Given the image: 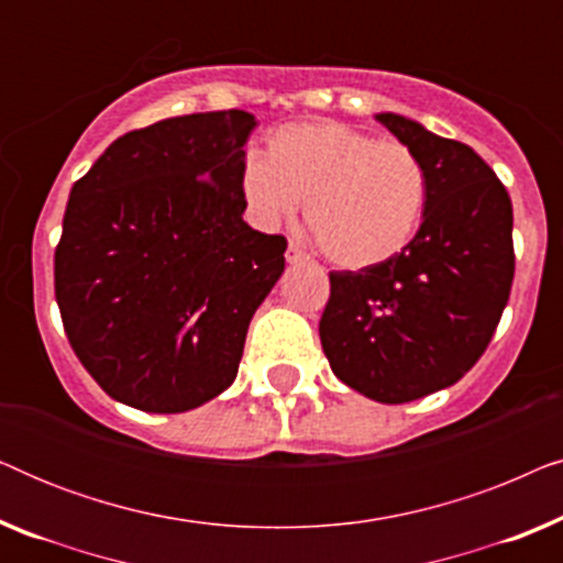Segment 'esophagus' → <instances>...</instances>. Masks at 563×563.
Here are the masks:
<instances>
[{
    "label": "esophagus",
    "mask_w": 563,
    "mask_h": 563,
    "mask_svg": "<svg viewBox=\"0 0 563 563\" xmlns=\"http://www.w3.org/2000/svg\"><path fill=\"white\" fill-rule=\"evenodd\" d=\"M284 258H287V264H291V266L305 264V261H307L305 251L299 249V245H295V243H289V245H287V253H284Z\"/></svg>",
    "instance_id": "34e87169"
}]
</instances>
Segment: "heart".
Segmentation results:
<instances>
[{
  "label": "heart",
  "mask_w": 563,
  "mask_h": 563,
  "mask_svg": "<svg viewBox=\"0 0 563 563\" xmlns=\"http://www.w3.org/2000/svg\"><path fill=\"white\" fill-rule=\"evenodd\" d=\"M266 153L268 161L249 156L241 172L253 218L276 225L307 199V225L335 266H382L418 235L428 174L407 145L310 120L274 130Z\"/></svg>",
  "instance_id": "b5f03b06"
}]
</instances>
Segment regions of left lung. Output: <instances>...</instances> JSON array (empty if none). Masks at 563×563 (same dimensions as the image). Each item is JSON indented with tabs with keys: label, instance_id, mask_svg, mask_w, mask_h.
<instances>
[{
	"label": "left lung",
	"instance_id": "left-lung-1",
	"mask_svg": "<svg viewBox=\"0 0 563 563\" xmlns=\"http://www.w3.org/2000/svg\"><path fill=\"white\" fill-rule=\"evenodd\" d=\"M374 118L426 168V212L399 256L330 274L320 341L343 384L402 405L456 384L495 335L515 276L512 202L474 148L402 114Z\"/></svg>",
	"mask_w": 563,
	"mask_h": 563
}]
</instances>
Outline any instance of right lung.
I'll list each match as a JSON object with an SVG mask.
<instances>
[{
	"instance_id": "obj_1",
	"label": "right lung",
	"mask_w": 563,
	"mask_h": 563,
	"mask_svg": "<svg viewBox=\"0 0 563 563\" xmlns=\"http://www.w3.org/2000/svg\"><path fill=\"white\" fill-rule=\"evenodd\" d=\"M256 125L245 110L153 122L74 184L56 302L84 368L122 405L187 412L235 382L287 251L243 220V145Z\"/></svg>"
}]
</instances>
